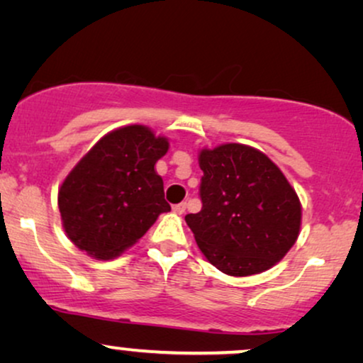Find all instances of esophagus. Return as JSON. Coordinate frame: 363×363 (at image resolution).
<instances>
[{
    "label": "esophagus",
    "mask_w": 363,
    "mask_h": 363,
    "mask_svg": "<svg viewBox=\"0 0 363 363\" xmlns=\"http://www.w3.org/2000/svg\"><path fill=\"white\" fill-rule=\"evenodd\" d=\"M172 211H174V213H176V214H179V216L184 214V213H186V203L176 204V206H174V208H172Z\"/></svg>",
    "instance_id": "1"
}]
</instances>
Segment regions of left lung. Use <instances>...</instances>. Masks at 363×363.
Instances as JSON below:
<instances>
[{"mask_svg":"<svg viewBox=\"0 0 363 363\" xmlns=\"http://www.w3.org/2000/svg\"><path fill=\"white\" fill-rule=\"evenodd\" d=\"M203 209L187 214L201 253L229 277L269 269L300 235L301 204L268 155L245 144L199 150Z\"/></svg>","mask_w":363,"mask_h":363,"instance_id":"obj_1","label":"left lung"}]
</instances>
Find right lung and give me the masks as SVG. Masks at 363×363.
Listing matches in <instances>:
<instances>
[{
	"mask_svg": "<svg viewBox=\"0 0 363 363\" xmlns=\"http://www.w3.org/2000/svg\"><path fill=\"white\" fill-rule=\"evenodd\" d=\"M167 137L147 125L105 134L68 172L58 209L68 240L95 259H113L134 246L162 213V177L155 162L167 154Z\"/></svg>",
	"mask_w": 363,
	"mask_h": 363,
	"instance_id": "obj_1",
	"label": "right lung"
}]
</instances>
